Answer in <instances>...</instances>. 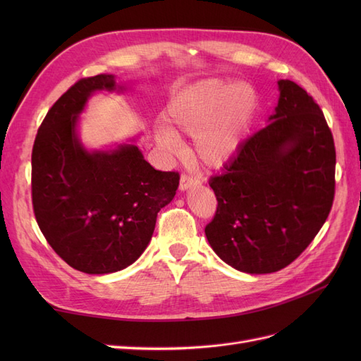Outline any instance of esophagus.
Masks as SVG:
<instances>
[{"instance_id":"esophagus-1","label":"esophagus","mask_w":361,"mask_h":361,"mask_svg":"<svg viewBox=\"0 0 361 361\" xmlns=\"http://www.w3.org/2000/svg\"><path fill=\"white\" fill-rule=\"evenodd\" d=\"M197 183H200L199 179H195L192 176H188V174H182L180 182H179V190L180 191H187L188 188L194 187V185H197Z\"/></svg>"}]
</instances>
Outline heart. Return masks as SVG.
<instances>
[{
    "label": "heart",
    "mask_w": 361,
    "mask_h": 361,
    "mask_svg": "<svg viewBox=\"0 0 361 361\" xmlns=\"http://www.w3.org/2000/svg\"><path fill=\"white\" fill-rule=\"evenodd\" d=\"M255 104V93L245 84L200 81L173 97L166 113L167 126L157 129V143L176 154L178 133L194 137V158L209 169H221L241 149Z\"/></svg>",
    "instance_id": "obj_1"
}]
</instances>
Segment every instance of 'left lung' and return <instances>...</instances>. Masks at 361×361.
Returning a JSON list of instances; mask_svg holds the SVG:
<instances>
[{"label": "left lung", "instance_id": "1", "mask_svg": "<svg viewBox=\"0 0 361 361\" xmlns=\"http://www.w3.org/2000/svg\"><path fill=\"white\" fill-rule=\"evenodd\" d=\"M268 125L209 180L216 195L204 227L212 250L232 268L269 274L309 247L334 199L336 149L319 105L298 84L280 80Z\"/></svg>", "mask_w": 361, "mask_h": 361}]
</instances>
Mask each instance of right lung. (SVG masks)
Returning a JSON list of instances; mask_svg holds the SVG:
<instances>
[{"label":"right lung","instance_id":"add662e5","mask_svg":"<svg viewBox=\"0 0 361 361\" xmlns=\"http://www.w3.org/2000/svg\"><path fill=\"white\" fill-rule=\"evenodd\" d=\"M123 92L114 75L75 82L51 106L31 154L36 221L54 251L85 274H110L141 256L179 173L155 170L135 145L87 150L78 116L94 92Z\"/></svg>","mask_w":361,"mask_h":361}]
</instances>
